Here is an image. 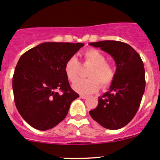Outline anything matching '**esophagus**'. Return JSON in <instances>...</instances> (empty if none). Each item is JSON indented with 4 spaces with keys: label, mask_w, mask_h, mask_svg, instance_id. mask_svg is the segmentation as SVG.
Here are the masks:
<instances>
[{
    "label": "esophagus",
    "mask_w": 160,
    "mask_h": 160,
    "mask_svg": "<svg viewBox=\"0 0 160 160\" xmlns=\"http://www.w3.org/2000/svg\"><path fill=\"white\" fill-rule=\"evenodd\" d=\"M80 98H81L82 99H86V98H88V96H87V95H84V94H81L80 95Z\"/></svg>",
    "instance_id": "esophagus-1"
}]
</instances>
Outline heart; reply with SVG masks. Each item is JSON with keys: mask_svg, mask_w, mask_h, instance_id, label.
<instances>
[{"mask_svg": "<svg viewBox=\"0 0 160 160\" xmlns=\"http://www.w3.org/2000/svg\"><path fill=\"white\" fill-rule=\"evenodd\" d=\"M83 62L90 65L87 72L88 78L77 80L80 70V62L75 56H70L64 64L66 77L72 83V88L80 93H90L102 87L108 88L114 78V70L111 64L106 62V57L97 49H88L83 54Z\"/></svg>", "mask_w": 160, "mask_h": 160, "instance_id": "heart-1", "label": "heart"}]
</instances>
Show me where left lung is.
<instances>
[{
  "label": "left lung",
  "instance_id": "8db88e82",
  "mask_svg": "<svg viewBox=\"0 0 160 160\" xmlns=\"http://www.w3.org/2000/svg\"><path fill=\"white\" fill-rule=\"evenodd\" d=\"M89 45L109 53L117 66L109 91L98 98V106L89 111L90 115L104 128L119 129L132 120L140 106L146 88L144 64L127 43L106 40Z\"/></svg>",
  "mask_w": 160,
  "mask_h": 160
}]
</instances>
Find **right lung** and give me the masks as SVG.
Wrapping results in <instances>:
<instances>
[{"label":"right lung","mask_w":160,"mask_h":160,"mask_svg":"<svg viewBox=\"0 0 160 160\" xmlns=\"http://www.w3.org/2000/svg\"><path fill=\"white\" fill-rule=\"evenodd\" d=\"M83 46L42 43L19 59L12 80L14 103L24 120L35 129L57 125L67 115L72 101L79 98L70 88L64 64Z\"/></svg>","instance_id":"obj_1"}]
</instances>
